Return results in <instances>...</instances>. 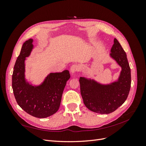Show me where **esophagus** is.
Wrapping results in <instances>:
<instances>
[{"label": "esophagus", "mask_w": 146, "mask_h": 146, "mask_svg": "<svg viewBox=\"0 0 146 146\" xmlns=\"http://www.w3.org/2000/svg\"><path fill=\"white\" fill-rule=\"evenodd\" d=\"M78 69V66L77 64H73L72 66H71V67H70V72L72 74H74L76 72H77Z\"/></svg>", "instance_id": "esophagus-1"}]
</instances>
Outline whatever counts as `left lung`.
<instances>
[{
	"label": "left lung",
	"mask_w": 146,
	"mask_h": 146,
	"mask_svg": "<svg viewBox=\"0 0 146 146\" xmlns=\"http://www.w3.org/2000/svg\"><path fill=\"white\" fill-rule=\"evenodd\" d=\"M110 57L121 68L119 77L110 83L103 84L92 78L80 77V92L86 107L102 114L115 111L126 100L131 86V70L127 55L116 38Z\"/></svg>",
	"instance_id": "obj_1"
}]
</instances>
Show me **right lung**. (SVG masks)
I'll use <instances>...</instances> for the list:
<instances>
[{"instance_id": "add662e5", "label": "right lung", "mask_w": 146, "mask_h": 146, "mask_svg": "<svg viewBox=\"0 0 146 146\" xmlns=\"http://www.w3.org/2000/svg\"><path fill=\"white\" fill-rule=\"evenodd\" d=\"M33 39L24 42L14 66L12 88L17 104L25 112L35 117L45 118L58 111L64 87L70 78L68 70L48 74L38 85H32L25 78L27 57L34 46Z\"/></svg>"}]
</instances>
